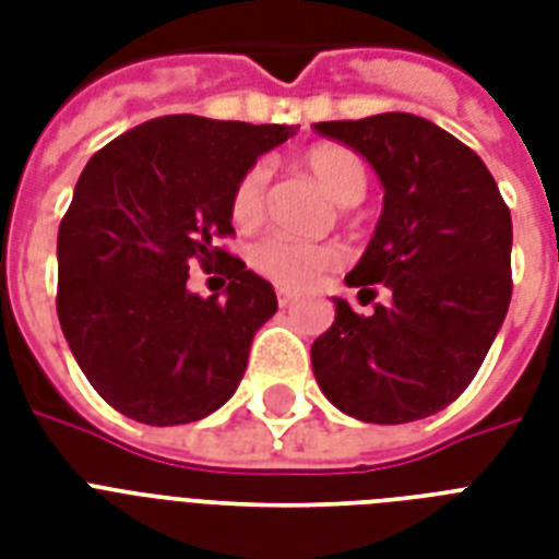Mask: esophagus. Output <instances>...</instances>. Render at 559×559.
Listing matches in <instances>:
<instances>
[{
	"mask_svg": "<svg viewBox=\"0 0 559 559\" xmlns=\"http://www.w3.org/2000/svg\"><path fill=\"white\" fill-rule=\"evenodd\" d=\"M293 298H296V296H293L289 289H278V305H281V307H289V305H293Z\"/></svg>",
	"mask_w": 559,
	"mask_h": 559,
	"instance_id": "obj_1",
	"label": "esophagus"
}]
</instances>
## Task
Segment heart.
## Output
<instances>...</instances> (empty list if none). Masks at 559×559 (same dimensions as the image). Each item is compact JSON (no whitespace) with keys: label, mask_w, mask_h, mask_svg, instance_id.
I'll return each instance as SVG.
<instances>
[{"label":"heart","mask_w":559,"mask_h":559,"mask_svg":"<svg viewBox=\"0 0 559 559\" xmlns=\"http://www.w3.org/2000/svg\"><path fill=\"white\" fill-rule=\"evenodd\" d=\"M301 168L316 179L336 205H357L366 197L368 170L366 162L357 153L342 144H316L301 156ZM266 186H270V168L258 162L237 179L231 191V219L237 226H254L266 209ZM249 261L261 275L275 281L278 287L298 289L307 287L319 272L331 270L340 261V252L333 246L301 243L284 235H266L252 246Z\"/></svg>","instance_id":"heart-1"}]
</instances>
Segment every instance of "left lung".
Segmentation results:
<instances>
[{
    "label": "left lung",
    "instance_id": "obj_1",
    "mask_svg": "<svg viewBox=\"0 0 559 559\" xmlns=\"http://www.w3.org/2000/svg\"><path fill=\"white\" fill-rule=\"evenodd\" d=\"M382 182V214L348 287L382 284L391 305L336 319L310 348L319 389L366 424L441 412L485 362L511 305V211L467 144L412 112L322 121Z\"/></svg>",
    "mask_w": 559,
    "mask_h": 559
}]
</instances>
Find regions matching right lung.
<instances>
[{"label": "right lung", "instance_id": "obj_1", "mask_svg": "<svg viewBox=\"0 0 559 559\" xmlns=\"http://www.w3.org/2000/svg\"><path fill=\"white\" fill-rule=\"evenodd\" d=\"M289 135L284 124L162 116L86 162L57 231V319L92 389L121 415L191 424L237 391L278 298L214 243L235 231L237 179ZM217 260L224 298L191 294L187 270Z\"/></svg>", "mask_w": 559, "mask_h": 559}]
</instances>
